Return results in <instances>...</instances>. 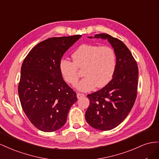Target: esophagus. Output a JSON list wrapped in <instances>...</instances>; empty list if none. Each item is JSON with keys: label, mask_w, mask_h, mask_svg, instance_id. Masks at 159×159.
<instances>
[{"label": "esophagus", "mask_w": 159, "mask_h": 159, "mask_svg": "<svg viewBox=\"0 0 159 159\" xmlns=\"http://www.w3.org/2000/svg\"><path fill=\"white\" fill-rule=\"evenodd\" d=\"M77 96V98H78V99L82 98V97H84V94H82V93H77L76 94Z\"/></svg>", "instance_id": "esophagus-1"}]
</instances>
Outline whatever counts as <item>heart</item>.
<instances>
[{
  "label": "heart",
  "mask_w": 159,
  "mask_h": 159,
  "mask_svg": "<svg viewBox=\"0 0 159 159\" xmlns=\"http://www.w3.org/2000/svg\"><path fill=\"white\" fill-rule=\"evenodd\" d=\"M73 62L62 59L59 67L63 78L75 85L79 78V69H84V78L76 85L81 91H89L95 87H105L115 73L116 57L111 47L94 44H83L72 54Z\"/></svg>",
  "instance_id": "1"
}]
</instances>
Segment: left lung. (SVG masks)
Returning <instances> with one entry per match:
<instances>
[{"label": "left lung", "instance_id": "obj_1", "mask_svg": "<svg viewBox=\"0 0 159 159\" xmlns=\"http://www.w3.org/2000/svg\"><path fill=\"white\" fill-rule=\"evenodd\" d=\"M94 38L108 40L116 54V65L110 82L87 95L90 105L85 119L94 129L109 130L119 125L132 109L137 98L139 69L132 53L121 40L105 33Z\"/></svg>", "mask_w": 159, "mask_h": 159}]
</instances>
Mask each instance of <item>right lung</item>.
<instances>
[{"mask_svg": "<svg viewBox=\"0 0 159 159\" xmlns=\"http://www.w3.org/2000/svg\"><path fill=\"white\" fill-rule=\"evenodd\" d=\"M82 35L52 37L27 54L21 66L19 95L22 110L36 128L53 132L65 125L76 94L63 80V54Z\"/></svg>", "mask_w": 159, "mask_h": 159, "instance_id": "right-lung-1", "label": "right lung"}]
</instances>
